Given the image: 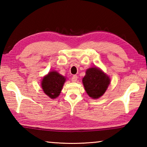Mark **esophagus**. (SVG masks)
I'll list each match as a JSON object with an SVG mask.
<instances>
[{
	"instance_id": "1",
	"label": "esophagus",
	"mask_w": 147,
	"mask_h": 147,
	"mask_svg": "<svg viewBox=\"0 0 147 147\" xmlns=\"http://www.w3.org/2000/svg\"><path fill=\"white\" fill-rule=\"evenodd\" d=\"M77 79H78V76L76 75H73V77L71 78V81L73 82H76Z\"/></svg>"
}]
</instances>
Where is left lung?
I'll return each mask as SVG.
<instances>
[{
    "instance_id": "obj_1",
    "label": "left lung",
    "mask_w": 147,
    "mask_h": 147,
    "mask_svg": "<svg viewBox=\"0 0 147 147\" xmlns=\"http://www.w3.org/2000/svg\"><path fill=\"white\" fill-rule=\"evenodd\" d=\"M82 82L88 95L93 98H98L105 93L110 79L98 69L92 67L86 71Z\"/></svg>"
}]
</instances>
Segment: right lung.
Wrapping results in <instances>:
<instances>
[{
    "label": "right lung",
    "instance_id": "1",
    "mask_svg": "<svg viewBox=\"0 0 147 147\" xmlns=\"http://www.w3.org/2000/svg\"><path fill=\"white\" fill-rule=\"evenodd\" d=\"M65 80V78L56 71H51L43 78L41 87L47 95L51 98H56L60 94Z\"/></svg>",
    "mask_w": 147,
    "mask_h": 147
}]
</instances>
